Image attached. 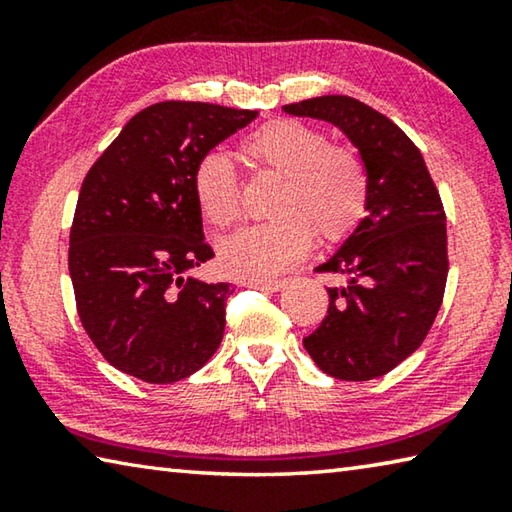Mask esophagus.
<instances>
[{
    "label": "esophagus",
    "mask_w": 512,
    "mask_h": 512,
    "mask_svg": "<svg viewBox=\"0 0 512 512\" xmlns=\"http://www.w3.org/2000/svg\"><path fill=\"white\" fill-rule=\"evenodd\" d=\"M248 284H250V287L262 289V291H280V289H284L282 280H250Z\"/></svg>",
    "instance_id": "34e87169"
}]
</instances>
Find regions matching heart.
<instances>
[{
	"mask_svg": "<svg viewBox=\"0 0 512 512\" xmlns=\"http://www.w3.org/2000/svg\"><path fill=\"white\" fill-rule=\"evenodd\" d=\"M244 151L259 167L282 176L275 221L255 223L221 244V262L232 275L273 277L307 255L314 232L339 241L359 223L368 203V178L357 153L293 119H275L246 137ZM205 221L230 228L241 216L239 178L223 153H207L192 176Z\"/></svg>",
	"mask_w": 512,
	"mask_h": 512,
	"instance_id": "b5f03b06",
	"label": "heart"
}]
</instances>
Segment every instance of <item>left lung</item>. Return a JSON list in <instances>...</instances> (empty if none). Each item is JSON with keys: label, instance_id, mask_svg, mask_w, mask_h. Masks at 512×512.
I'll return each instance as SVG.
<instances>
[{"label": "left lung", "instance_id": "1", "mask_svg": "<svg viewBox=\"0 0 512 512\" xmlns=\"http://www.w3.org/2000/svg\"><path fill=\"white\" fill-rule=\"evenodd\" d=\"M339 128L368 176L366 216L316 271L341 275L329 309L302 339L329 377L368 381L420 348L447 282V225L427 164L400 126L341 94L282 108Z\"/></svg>", "mask_w": 512, "mask_h": 512}]
</instances>
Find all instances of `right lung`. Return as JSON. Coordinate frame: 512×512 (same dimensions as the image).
Instances as JSON below:
<instances>
[{"label": "right lung", "instance_id": "right-lung-1", "mask_svg": "<svg viewBox=\"0 0 512 512\" xmlns=\"http://www.w3.org/2000/svg\"><path fill=\"white\" fill-rule=\"evenodd\" d=\"M255 117L201 101L155 103L85 176L69 232L76 309L103 359L126 375L173 384L221 345L230 284L189 275L214 257L192 176Z\"/></svg>", "mask_w": 512, "mask_h": 512}]
</instances>
